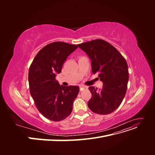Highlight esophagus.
Listing matches in <instances>:
<instances>
[{
	"instance_id": "1",
	"label": "esophagus",
	"mask_w": 155,
	"mask_h": 155,
	"mask_svg": "<svg viewBox=\"0 0 155 155\" xmlns=\"http://www.w3.org/2000/svg\"><path fill=\"white\" fill-rule=\"evenodd\" d=\"M79 88H80V91H82L83 90H84V89L87 88V87L85 86H83V85H80L79 86Z\"/></svg>"
}]
</instances>
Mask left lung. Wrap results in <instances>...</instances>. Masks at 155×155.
<instances>
[{
    "label": "left lung",
    "mask_w": 155,
    "mask_h": 155,
    "mask_svg": "<svg viewBox=\"0 0 155 155\" xmlns=\"http://www.w3.org/2000/svg\"><path fill=\"white\" fill-rule=\"evenodd\" d=\"M91 59L92 72L99 73L104 83L97 90L89 87L92 97L88 107L93 112L108 114L118 108L125 96L129 81L128 65L118 50L108 42L95 39L78 45Z\"/></svg>",
    "instance_id": "8db88e82"
}]
</instances>
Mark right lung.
Instances as JSON below:
<instances>
[{
	"label": "right lung",
	"instance_id": "1",
	"mask_svg": "<svg viewBox=\"0 0 155 155\" xmlns=\"http://www.w3.org/2000/svg\"><path fill=\"white\" fill-rule=\"evenodd\" d=\"M77 45L54 42L46 45L33 60L28 72L30 94L37 109L51 121L63 120L71 114L78 86L64 87L55 79L68 56Z\"/></svg>",
	"mask_w": 155,
	"mask_h": 155
}]
</instances>
